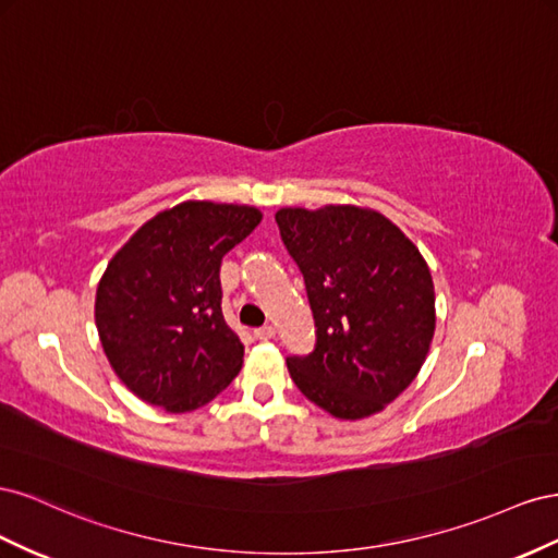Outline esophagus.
Segmentation results:
<instances>
[{"mask_svg":"<svg viewBox=\"0 0 558 558\" xmlns=\"http://www.w3.org/2000/svg\"><path fill=\"white\" fill-rule=\"evenodd\" d=\"M254 337H257L259 341H268V339L276 337V329L270 327V325H264V327H259V329H254Z\"/></svg>","mask_w":558,"mask_h":558,"instance_id":"esophagus-1","label":"esophagus"}]
</instances>
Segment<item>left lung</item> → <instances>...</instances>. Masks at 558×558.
I'll use <instances>...</instances> for the list:
<instances>
[{"label": "left lung", "instance_id": "obj_1", "mask_svg": "<svg viewBox=\"0 0 558 558\" xmlns=\"http://www.w3.org/2000/svg\"><path fill=\"white\" fill-rule=\"evenodd\" d=\"M317 327L315 350L288 357L313 404L341 421L384 411L418 376L435 337V284L400 227L372 208H280Z\"/></svg>", "mask_w": 558, "mask_h": 558}]
</instances>
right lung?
Returning <instances> with one entry per match:
<instances>
[{
	"mask_svg": "<svg viewBox=\"0 0 558 558\" xmlns=\"http://www.w3.org/2000/svg\"><path fill=\"white\" fill-rule=\"evenodd\" d=\"M252 205L184 201L145 221L95 292L111 369L142 402L194 411L243 367L245 345L221 313V259L257 229Z\"/></svg>",
	"mask_w": 558,
	"mask_h": 558,
	"instance_id": "right-lung-1",
	"label": "right lung"
}]
</instances>
